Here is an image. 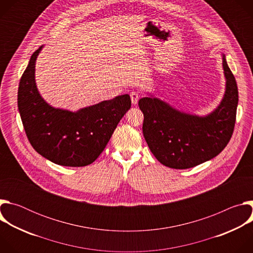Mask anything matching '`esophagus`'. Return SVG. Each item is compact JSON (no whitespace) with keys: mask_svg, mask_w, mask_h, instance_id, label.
<instances>
[{"mask_svg":"<svg viewBox=\"0 0 253 253\" xmlns=\"http://www.w3.org/2000/svg\"><path fill=\"white\" fill-rule=\"evenodd\" d=\"M130 97H131L132 104H133V105H136V104H137V102H138V100H139L140 95H139V93H138V92L133 91V92H131V93H130Z\"/></svg>","mask_w":253,"mask_h":253,"instance_id":"esophagus-1","label":"esophagus"}]
</instances>
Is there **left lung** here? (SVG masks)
<instances>
[{
    "label": "left lung",
    "mask_w": 253,
    "mask_h": 253,
    "mask_svg": "<svg viewBox=\"0 0 253 253\" xmlns=\"http://www.w3.org/2000/svg\"><path fill=\"white\" fill-rule=\"evenodd\" d=\"M226 90L220 105L207 116L180 112L169 104L144 97L143 135L156 159L174 169H187L217 156L228 144L235 125L238 89L223 55Z\"/></svg>",
    "instance_id": "8db88e82"
}]
</instances>
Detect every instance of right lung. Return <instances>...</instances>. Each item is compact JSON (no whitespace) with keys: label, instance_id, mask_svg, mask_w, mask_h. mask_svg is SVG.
Instances as JSON below:
<instances>
[{"label":"right lung","instance_id":"obj_1","mask_svg":"<svg viewBox=\"0 0 253 253\" xmlns=\"http://www.w3.org/2000/svg\"><path fill=\"white\" fill-rule=\"evenodd\" d=\"M41 49L31 56L18 89V107L26 135L33 148L51 162L70 167L87 166L103 152L130 109V96H117L77 112L50 106L35 82V63Z\"/></svg>","mask_w":253,"mask_h":253}]
</instances>
